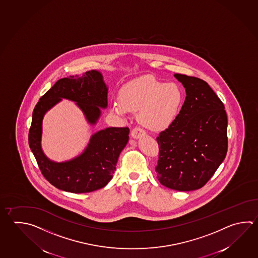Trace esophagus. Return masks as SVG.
<instances>
[{
  "label": "esophagus",
  "mask_w": 258,
  "mask_h": 258,
  "mask_svg": "<svg viewBox=\"0 0 258 258\" xmlns=\"http://www.w3.org/2000/svg\"><path fill=\"white\" fill-rule=\"evenodd\" d=\"M144 135H146V132L141 127H134L132 131V137L133 139H140Z\"/></svg>",
  "instance_id": "1"
}]
</instances>
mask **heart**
<instances>
[{"mask_svg": "<svg viewBox=\"0 0 258 258\" xmlns=\"http://www.w3.org/2000/svg\"><path fill=\"white\" fill-rule=\"evenodd\" d=\"M183 103V92L175 83H164L144 76L126 83L119 92V100L110 106L113 113L125 116L138 112V120L151 131L170 126L178 117Z\"/></svg>", "mask_w": 258, "mask_h": 258, "instance_id": "1", "label": "heart"}]
</instances>
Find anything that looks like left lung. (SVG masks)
Returning a JSON list of instances; mask_svg holds the SVG:
<instances>
[{
    "instance_id": "8db88e82",
    "label": "left lung",
    "mask_w": 258,
    "mask_h": 258,
    "mask_svg": "<svg viewBox=\"0 0 258 258\" xmlns=\"http://www.w3.org/2000/svg\"><path fill=\"white\" fill-rule=\"evenodd\" d=\"M186 97L178 117L157 138V178L172 190H197L214 175L227 153V115L207 83L174 75Z\"/></svg>"
}]
</instances>
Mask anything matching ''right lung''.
Listing matches in <instances>:
<instances>
[{"instance_id":"1","label":"right lung","mask_w":258,"mask_h":258,"mask_svg":"<svg viewBox=\"0 0 258 258\" xmlns=\"http://www.w3.org/2000/svg\"><path fill=\"white\" fill-rule=\"evenodd\" d=\"M107 88L102 74L91 70L82 77L59 79L39 99L33 111L28 141L44 178L59 190L85 194L105 187L116 170L117 159L128 141V127H107L93 134L82 153L70 161L48 159L41 146L44 114L63 98L76 102L94 126L107 107Z\"/></svg>"}]
</instances>
